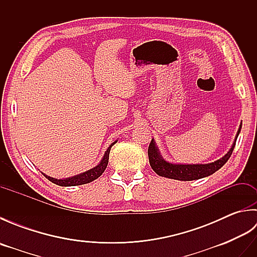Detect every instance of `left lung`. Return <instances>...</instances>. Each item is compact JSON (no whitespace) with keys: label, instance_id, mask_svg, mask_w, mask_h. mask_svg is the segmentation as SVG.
<instances>
[{"label":"left lung","instance_id":"obj_1","mask_svg":"<svg viewBox=\"0 0 257 257\" xmlns=\"http://www.w3.org/2000/svg\"><path fill=\"white\" fill-rule=\"evenodd\" d=\"M241 127L242 124L239 125L235 141H234L230 151H228L224 157L221 158L220 160L209 163V165H173V163H169L162 159L159 152H158L157 147L154 143V139H152L148 148L150 166L154 169V171L157 174H159V176L181 180V181H192V180H198L201 178L211 176V174H213L224 166L227 160L230 159V157L234 150V147H235L237 136L239 132H241Z\"/></svg>","mask_w":257,"mask_h":257}]
</instances>
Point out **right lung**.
Listing matches in <instances>:
<instances>
[{
  "instance_id": "1",
  "label": "right lung",
  "mask_w": 257,
  "mask_h": 257,
  "mask_svg": "<svg viewBox=\"0 0 257 257\" xmlns=\"http://www.w3.org/2000/svg\"><path fill=\"white\" fill-rule=\"evenodd\" d=\"M117 141H114L110 146H109V148L107 149L105 156H103L102 160L100 161V163L98 166H96L95 168L90 169V170L86 171L84 173H80L78 176H75L72 178H68V179H64V180H57V179H54L51 177H47L46 174H44V177L47 178L50 181H52L53 183H55L57 185H61V187H75V185H80V184H86V183H89L91 181H94L97 178H99L102 172L105 171V169L107 168L108 165V160H109V152H110L111 147L116 144Z\"/></svg>"
}]
</instances>
